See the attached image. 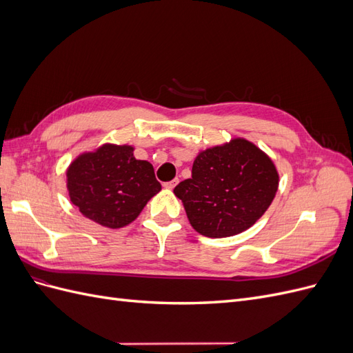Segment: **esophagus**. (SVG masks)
<instances>
[{
    "instance_id": "esophagus-1",
    "label": "esophagus",
    "mask_w": 353,
    "mask_h": 353,
    "mask_svg": "<svg viewBox=\"0 0 353 353\" xmlns=\"http://www.w3.org/2000/svg\"><path fill=\"white\" fill-rule=\"evenodd\" d=\"M176 184H178V179H174V181H169V183H165L163 187L168 188V190H172Z\"/></svg>"
}]
</instances>
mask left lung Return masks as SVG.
<instances>
[{
	"label": "left lung",
	"mask_w": 353,
	"mask_h": 353,
	"mask_svg": "<svg viewBox=\"0 0 353 353\" xmlns=\"http://www.w3.org/2000/svg\"><path fill=\"white\" fill-rule=\"evenodd\" d=\"M279 172L259 147L244 138L206 148L194 159L191 178L174 193L201 236L222 239L250 228L272 203Z\"/></svg>",
	"instance_id": "left-lung-1"
}]
</instances>
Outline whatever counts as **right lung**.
<instances>
[{
	"label": "right lung",
	"instance_id": "add662e5",
	"mask_svg": "<svg viewBox=\"0 0 353 353\" xmlns=\"http://www.w3.org/2000/svg\"><path fill=\"white\" fill-rule=\"evenodd\" d=\"M70 201L83 216L108 228H122L140 215L162 185L153 165L134 157V147L104 144L83 153L68 172Z\"/></svg>",
	"mask_w": 353,
	"mask_h": 353
}]
</instances>
